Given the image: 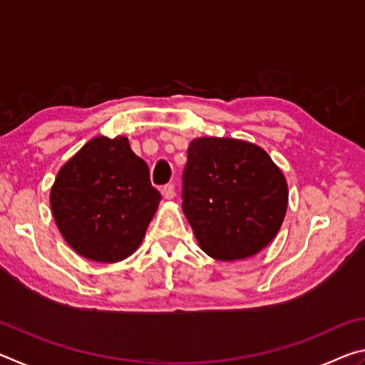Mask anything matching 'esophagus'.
Wrapping results in <instances>:
<instances>
[{
	"label": "esophagus",
	"mask_w": 365,
	"mask_h": 365,
	"mask_svg": "<svg viewBox=\"0 0 365 365\" xmlns=\"http://www.w3.org/2000/svg\"><path fill=\"white\" fill-rule=\"evenodd\" d=\"M160 193L165 197V200H172V197L175 196V187L172 183L169 185H164L163 190H160Z\"/></svg>",
	"instance_id": "obj_1"
}]
</instances>
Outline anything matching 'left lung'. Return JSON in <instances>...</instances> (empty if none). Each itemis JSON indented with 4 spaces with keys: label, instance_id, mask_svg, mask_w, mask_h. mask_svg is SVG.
I'll use <instances>...</instances> for the list:
<instances>
[{
    "label": "left lung",
    "instance_id": "obj_1",
    "mask_svg": "<svg viewBox=\"0 0 365 365\" xmlns=\"http://www.w3.org/2000/svg\"><path fill=\"white\" fill-rule=\"evenodd\" d=\"M182 196L200 248L228 262L257 255L275 238L287 214L288 185L261 146L201 137L188 145Z\"/></svg>",
    "mask_w": 365,
    "mask_h": 365
}]
</instances>
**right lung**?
I'll list each match as a JSON object with an SVG mask.
<instances>
[{"instance_id":"add662e5","label":"right lung","mask_w":365,"mask_h":365,"mask_svg":"<svg viewBox=\"0 0 365 365\" xmlns=\"http://www.w3.org/2000/svg\"><path fill=\"white\" fill-rule=\"evenodd\" d=\"M159 191L127 137H96L59 169L49 193L61 235L82 257L123 261L138 250L156 214Z\"/></svg>"}]
</instances>
